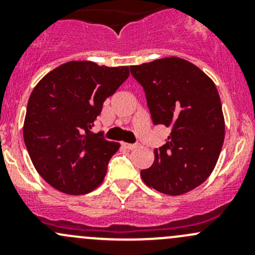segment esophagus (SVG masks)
Listing matches in <instances>:
<instances>
[{
    "label": "esophagus",
    "mask_w": 255,
    "mask_h": 255,
    "mask_svg": "<svg viewBox=\"0 0 255 255\" xmlns=\"http://www.w3.org/2000/svg\"><path fill=\"white\" fill-rule=\"evenodd\" d=\"M123 145L126 146L127 149H129V150H134V149L139 148V144L138 143H123Z\"/></svg>",
    "instance_id": "34e87169"
}]
</instances>
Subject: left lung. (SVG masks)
<instances>
[{"instance_id": "8db88e82", "label": "left lung", "mask_w": 255, "mask_h": 255, "mask_svg": "<svg viewBox=\"0 0 255 255\" xmlns=\"http://www.w3.org/2000/svg\"><path fill=\"white\" fill-rule=\"evenodd\" d=\"M142 85L153 125L170 128L140 171L148 186L177 196L200 186L215 169L225 140V118L216 85L196 65L171 56L130 66Z\"/></svg>"}]
</instances>
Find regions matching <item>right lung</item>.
I'll return each instance as SVG.
<instances>
[{
  "label": "right lung",
  "mask_w": 255,
  "mask_h": 255,
  "mask_svg": "<svg viewBox=\"0 0 255 255\" xmlns=\"http://www.w3.org/2000/svg\"><path fill=\"white\" fill-rule=\"evenodd\" d=\"M129 76L128 66L69 61L47 74L27 105L23 138L32 163L49 185L68 195L96 189L120 143L92 133L107 97Z\"/></svg>",
  "instance_id": "1"
}]
</instances>
